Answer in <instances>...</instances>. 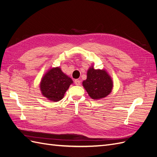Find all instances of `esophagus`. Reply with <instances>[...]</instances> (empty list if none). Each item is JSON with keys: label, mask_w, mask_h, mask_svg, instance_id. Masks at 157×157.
Segmentation results:
<instances>
[{"label": "esophagus", "mask_w": 157, "mask_h": 157, "mask_svg": "<svg viewBox=\"0 0 157 157\" xmlns=\"http://www.w3.org/2000/svg\"><path fill=\"white\" fill-rule=\"evenodd\" d=\"M75 84L76 85H77V86H79V85H80V81L79 80H78V79L75 80Z\"/></svg>", "instance_id": "1"}]
</instances>
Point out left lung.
<instances>
[{
	"instance_id": "1",
	"label": "left lung",
	"mask_w": 157,
	"mask_h": 157,
	"mask_svg": "<svg viewBox=\"0 0 157 157\" xmlns=\"http://www.w3.org/2000/svg\"><path fill=\"white\" fill-rule=\"evenodd\" d=\"M82 85L90 98L99 99L111 92L113 82L105 70L94 69L92 66L87 71V78L82 82Z\"/></svg>"
}]
</instances>
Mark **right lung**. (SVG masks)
<instances>
[{"instance_id":"add662e5","label":"right lung","mask_w":157,"mask_h":157,"mask_svg":"<svg viewBox=\"0 0 157 157\" xmlns=\"http://www.w3.org/2000/svg\"><path fill=\"white\" fill-rule=\"evenodd\" d=\"M72 79L57 67L48 70L42 77L40 89L42 96L52 101H59L73 84Z\"/></svg>"}]
</instances>
